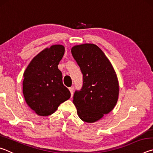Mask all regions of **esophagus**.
Here are the masks:
<instances>
[{"instance_id":"1","label":"esophagus","mask_w":153,"mask_h":153,"mask_svg":"<svg viewBox=\"0 0 153 153\" xmlns=\"http://www.w3.org/2000/svg\"><path fill=\"white\" fill-rule=\"evenodd\" d=\"M74 87H70V88H69V91H70V92H71V97H73V94H74Z\"/></svg>"}]
</instances>
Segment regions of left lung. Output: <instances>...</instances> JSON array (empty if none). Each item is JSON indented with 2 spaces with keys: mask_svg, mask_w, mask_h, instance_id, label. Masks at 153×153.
Masks as SVG:
<instances>
[{
  "mask_svg": "<svg viewBox=\"0 0 153 153\" xmlns=\"http://www.w3.org/2000/svg\"><path fill=\"white\" fill-rule=\"evenodd\" d=\"M71 54L83 74V85L76 90L74 104L82 121L95 122L115 107L119 83L112 65L98 46L84 44L71 48Z\"/></svg>",
  "mask_w": 153,
  "mask_h": 153,
  "instance_id": "8db88e82",
  "label": "left lung"
}]
</instances>
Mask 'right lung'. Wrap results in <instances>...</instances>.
Wrapping results in <instances>:
<instances>
[{
  "label": "right lung",
  "instance_id": "1",
  "mask_svg": "<svg viewBox=\"0 0 153 153\" xmlns=\"http://www.w3.org/2000/svg\"><path fill=\"white\" fill-rule=\"evenodd\" d=\"M64 53L63 46H51L36 55L24 72L23 93L25 100L40 116L53 114L60 104L71 97L58 69Z\"/></svg>",
  "mask_w": 153,
  "mask_h": 153
}]
</instances>
